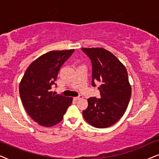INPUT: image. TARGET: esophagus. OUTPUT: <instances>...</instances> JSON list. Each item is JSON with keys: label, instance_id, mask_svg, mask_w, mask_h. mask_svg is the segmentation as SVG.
<instances>
[{"label": "esophagus", "instance_id": "1", "mask_svg": "<svg viewBox=\"0 0 159 159\" xmlns=\"http://www.w3.org/2000/svg\"><path fill=\"white\" fill-rule=\"evenodd\" d=\"M82 98H83V96H82V95H79V96H78V97H74V99H75V100H78V99H81Z\"/></svg>", "mask_w": 159, "mask_h": 159}]
</instances>
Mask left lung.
I'll return each mask as SVG.
<instances>
[{
	"mask_svg": "<svg viewBox=\"0 0 159 159\" xmlns=\"http://www.w3.org/2000/svg\"><path fill=\"white\" fill-rule=\"evenodd\" d=\"M92 67V85L99 82L101 98L90 97L83 116L96 128H107L125 113L132 94L128 73L124 65L111 52L102 48H83Z\"/></svg>",
	"mask_w": 159,
	"mask_h": 159,
	"instance_id": "obj_1",
	"label": "left lung"
}]
</instances>
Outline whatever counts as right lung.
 I'll return each mask as SVG.
<instances>
[{"label":"right lung","mask_w":159,"mask_h":159,"mask_svg":"<svg viewBox=\"0 0 159 159\" xmlns=\"http://www.w3.org/2000/svg\"><path fill=\"white\" fill-rule=\"evenodd\" d=\"M74 49L52 51L30 65L20 84L22 105L29 116L43 126L56 125L62 120L73 98L52 91L62 65Z\"/></svg>","instance_id":"right-lung-1"}]
</instances>
